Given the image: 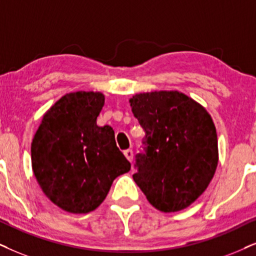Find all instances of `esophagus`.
<instances>
[{"label":"esophagus","instance_id":"1","mask_svg":"<svg viewBox=\"0 0 256 256\" xmlns=\"http://www.w3.org/2000/svg\"><path fill=\"white\" fill-rule=\"evenodd\" d=\"M124 154H125V157L128 158V160L130 162L134 160V151H132L131 148H128V150H125Z\"/></svg>","mask_w":256,"mask_h":256}]
</instances>
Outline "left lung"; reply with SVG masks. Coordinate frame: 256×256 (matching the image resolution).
<instances>
[{
	"label": "left lung",
	"instance_id": "left-lung-1",
	"mask_svg": "<svg viewBox=\"0 0 256 256\" xmlns=\"http://www.w3.org/2000/svg\"><path fill=\"white\" fill-rule=\"evenodd\" d=\"M145 131V154L136 160L134 182L154 208L186 209L214 177L218 134L206 110L178 90L138 93L130 99Z\"/></svg>",
	"mask_w": 256,
	"mask_h": 256
}]
</instances>
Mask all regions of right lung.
Returning a JSON list of instances; mask_svg holds the SVG:
<instances>
[{
    "label": "right lung",
    "mask_w": 256,
    "mask_h": 256,
    "mask_svg": "<svg viewBox=\"0 0 256 256\" xmlns=\"http://www.w3.org/2000/svg\"><path fill=\"white\" fill-rule=\"evenodd\" d=\"M105 96L67 93L44 114L32 142V168L54 204L87 214L102 204L113 180L131 169L116 144L111 126H98Z\"/></svg>",
    "instance_id": "add662e5"
}]
</instances>
